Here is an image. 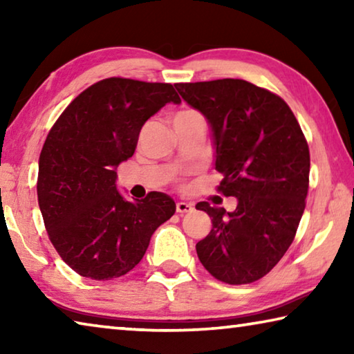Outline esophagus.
Instances as JSON below:
<instances>
[{"instance_id": "34e87169", "label": "esophagus", "mask_w": 354, "mask_h": 354, "mask_svg": "<svg viewBox=\"0 0 354 354\" xmlns=\"http://www.w3.org/2000/svg\"><path fill=\"white\" fill-rule=\"evenodd\" d=\"M194 211V206L190 205V203H185V201H178L176 203V212L179 214H187Z\"/></svg>"}]
</instances>
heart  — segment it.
<instances>
[{"instance_id": "heart-1", "label": "heart", "mask_w": 354, "mask_h": 354, "mask_svg": "<svg viewBox=\"0 0 354 354\" xmlns=\"http://www.w3.org/2000/svg\"><path fill=\"white\" fill-rule=\"evenodd\" d=\"M190 112H192V111H183V112H178L176 115H185V113H190ZM176 115H175V117H176Z\"/></svg>"}]
</instances>
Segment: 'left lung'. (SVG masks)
<instances>
[{
	"instance_id": "left-lung-1",
	"label": "left lung",
	"mask_w": 354,
	"mask_h": 354,
	"mask_svg": "<svg viewBox=\"0 0 354 354\" xmlns=\"http://www.w3.org/2000/svg\"><path fill=\"white\" fill-rule=\"evenodd\" d=\"M211 129L218 190L237 198L232 212L196 205L212 221L196 243L206 270L227 284H248L277 266L306 206L309 148L290 107L243 80L175 84Z\"/></svg>"
}]
</instances>
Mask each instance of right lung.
Segmentation results:
<instances>
[{
  "label": "right lung",
  "mask_w": 354,
  "mask_h": 354,
  "mask_svg": "<svg viewBox=\"0 0 354 354\" xmlns=\"http://www.w3.org/2000/svg\"><path fill=\"white\" fill-rule=\"evenodd\" d=\"M169 103H181L171 84L109 77L77 95L46 137L40 212L57 253L84 278L107 281L133 270L176 211L162 192L129 201L117 185V167L134 154L142 127Z\"/></svg>",
  "instance_id": "1"
}]
</instances>
